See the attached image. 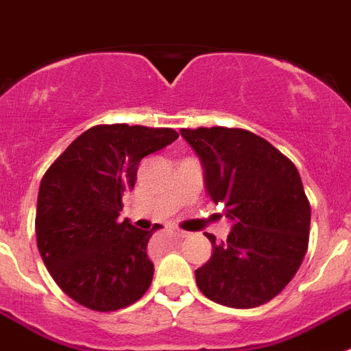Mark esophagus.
<instances>
[{"label": "esophagus", "mask_w": 351, "mask_h": 351, "mask_svg": "<svg viewBox=\"0 0 351 351\" xmlns=\"http://www.w3.org/2000/svg\"><path fill=\"white\" fill-rule=\"evenodd\" d=\"M175 235H176V237H178V239H184V237H187V232L175 230Z\"/></svg>", "instance_id": "obj_1"}]
</instances>
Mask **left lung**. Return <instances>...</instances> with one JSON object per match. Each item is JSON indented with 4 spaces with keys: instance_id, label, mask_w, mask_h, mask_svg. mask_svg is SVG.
Listing matches in <instances>:
<instances>
[{
    "instance_id": "8db88e82",
    "label": "left lung",
    "mask_w": 351,
    "mask_h": 351,
    "mask_svg": "<svg viewBox=\"0 0 351 351\" xmlns=\"http://www.w3.org/2000/svg\"><path fill=\"white\" fill-rule=\"evenodd\" d=\"M202 160L205 187L225 203L234 226L212 243V257L194 271L208 300L234 308L267 303L293 280L307 253L311 203L293 162L243 128H184Z\"/></svg>"
}]
</instances>
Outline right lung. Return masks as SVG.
Wrapping results in <instances>:
<instances>
[{
    "label": "right lung",
    "mask_w": 351,
    "mask_h": 351,
    "mask_svg": "<svg viewBox=\"0 0 351 351\" xmlns=\"http://www.w3.org/2000/svg\"><path fill=\"white\" fill-rule=\"evenodd\" d=\"M178 139L173 128L98 125L76 137L44 173L35 234L49 275L69 298L98 312L128 307L148 291L153 230L119 221L137 167Z\"/></svg>",
    "instance_id": "right-lung-1"
}]
</instances>
